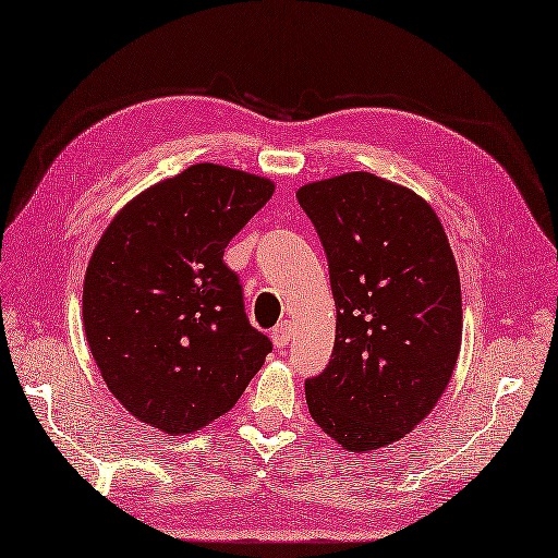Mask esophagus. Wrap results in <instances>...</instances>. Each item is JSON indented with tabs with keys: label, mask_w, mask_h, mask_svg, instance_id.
<instances>
[{
	"label": "esophagus",
	"mask_w": 558,
	"mask_h": 558,
	"mask_svg": "<svg viewBox=\"0 0 558 558\" xmlns=\"http://www.w3.org/2000/svg\"><path fill=\"white\" fill-rule=\"evenodd\" d=\"M289 341H291V324L289 322L277 324L275 329H271V343L277 348H287Z\"/></svg>",
	"instance_id": "obj_1"
}]
</instances>
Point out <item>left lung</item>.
Segmentation results:
<instances>
[{
	"label": "left lung",
	"mask_w": 558,
	"mask_h": 558,
	"mask_svg": "<svg viewBox=\"0 0 558 558\" xmlns=\"http://www.w3.org/2000/svg\"><path fill=\"white\" fill-rule=\"evenodd\" d=\"M329 260L336 343L305 381L315 424L343 450L404 438L450 384L461 348V287L436 210L372 172L295 192Z\"/></svg>",
	"instance_id": "1"
}]
</instances>
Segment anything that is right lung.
I'll list each match as a JSON object with an SVG mask.
<instances>
[{
    "instance_id": "right-lung-1",
    "label": "right lung",
    "mask_w": 558,
    "mask_h": 558,
    "mask_svg": "<svg viewBox=\"0 0 558 558\" xmlns=\"http://www.w3.org/2000/svg\"><path fill=\"white\" fill-rule=\"evenodd\" d=\"M275 182L198 162L144 189L106 227L83 289L85 336L113 398L168 436L227 414L271 350L243 312L225 248Z\"/></svg>"
}]
</instances>
